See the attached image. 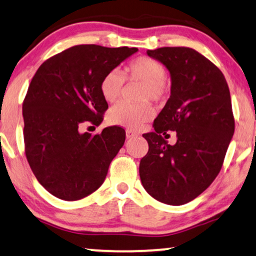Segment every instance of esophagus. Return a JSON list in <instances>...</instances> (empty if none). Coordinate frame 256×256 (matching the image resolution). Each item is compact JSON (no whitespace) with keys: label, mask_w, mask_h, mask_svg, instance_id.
I'll list each match as a JSON object with an SVG mask.
<instances>
[{"label":"esophagus","mask_w":256,"mask_h":256,"mask_svg":"<svg viewBox=\"0 0 256 256\" xmlns=\"http://www.w3.org/2000/svg\"><path fill=\"white\" fill-rule=\"evenodd\" d=\"M126 136H127V138H136V136H138V134L134 130L127 129V130H126Z\"/></svg>","instance_id":"1"}]
</instances>
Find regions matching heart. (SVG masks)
I'll use <instances>...</instances> for the list:
<instances>
[{
	"label": "heart",
	"instance_id": "1",
	"mask_svg": "<svg viewBox=\"0 0 256 256\" xmlns=\"http://www.w3.org/2000/svg\"><path fill=\"white\" fill-rule=\"evenodd\" d=\"M166 78V68L160 62L149 57H138L126 66L124 74L116 68L108 71L100 82V92L108 104L116 102L127 79L129 82H144L142 100L162 101L168 94ZM154 114L155 110L150 102L138 104L121 102L112 108L107 118L110 124L138 129L149 121Z\"/></svg>",
	"mask_w": 256,
	"mask_h": 256
}]
</instances>
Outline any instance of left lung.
<instances>
[{
	"label": "left lung",
	"mask_w": 256,
	"mask_h": 256,
	"mask_svg": "<svg viewBox=\"0 0 256 256\" xmlns=\"http://www.w3.org/2000/svg\"><path fill=\"white\" fill-rule=\"evenodd\" d=\"M146 54L170 73V98L143 135L148 154L140 162L146 191L168 205H183L202 194L218 176L234 134L226 79L216 66L190 48H160ZM176 132L178 142L162 135Z\"/></svg>",
	"instance_id": "left-lung-1"
}]
</instances>
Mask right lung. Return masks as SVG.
Listing matches in <instances>:
<instances>
[{
    "mask_svg": "<svg viewBox=\"0 0 256 256\" xmlns=\"http://www.w3.org/2000/svg\"><path fill=\"white\" fill-rule=\"evenodd\" d=\"M136 48L76 45L40 66L23 102L24 143L29 166L45 190L62 200H79L104 183L126 140L124 129L79 132L82 122H102L108 108L100 82Z\"/></svg>",
    "mask_w": 256,
    "mask_h": 256,
    "instance_id": "obj_1",
    "label": "right lung"
}]
</instances>
